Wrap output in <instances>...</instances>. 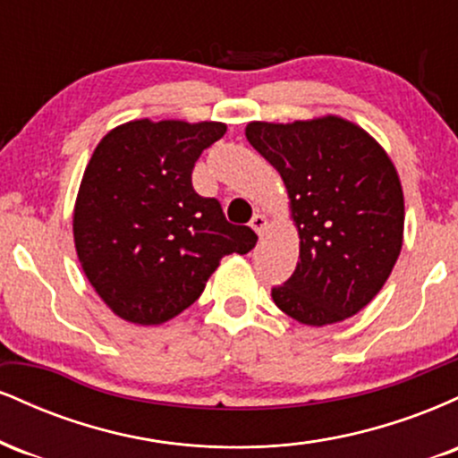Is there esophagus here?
I'll use <instances>...</instances> for the list:
<instances>
[{
  "label": "esophagus",
  "instance_id": "1",
  "mask_svg": "<svg viewBox=\"0 0 458 458\" xmlns=\"http://www.w3.org/2000/svg\"><path fill=\"white\" fill-rule=\"evenodd\" d=\"M250 225H251V230H254L256 234H260V236H262V233H265V230H267V225H269V222H267V217H265V215L256 213L254 217H251Z\"/></svg>",
  "mask_w": 458,
  "mask_h": 458
}]
</instances>
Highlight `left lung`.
Segmentation results:
<instances>
[{
	"mask_svg": "<svg viewBox=\"0 0 458 458\" xmlns=\"http://www.w3.org/2000/svg\"><path fill=\"white\" fill-rule=\"evenodd\" d=\"M245 138L280 172L299 234L297 269L271 291L276 306L310 327L366 308L403 247L404 198L383 146L327 114L295 123H250Z\"/></svg>",
	"mask_w": 458,
	"mask_h": 458,
	"instance_id": "1",
	"label": "left lung"
}]
</instances>
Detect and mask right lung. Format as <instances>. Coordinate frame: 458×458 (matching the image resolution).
<instances>
[{
	"label": "right lung",
	"instance_id": "obj_1",
	"mask_svg": "<svg viewBox=\"0 0 458 458\" xmlns=\"http://www.w3.org/2000/svg\"><path fill=\"white\" fill-rule=\"evenodd\" d=\"M225 124L131 120L94 148L75 208L72 239L88 282L115 317L161 325L202 295L228 254L259 236L228 224L215 198L193 191L191 172Z\"/></svg>",
	"mask_w": 458,
	"mask_h": 458
}]
</instances>
